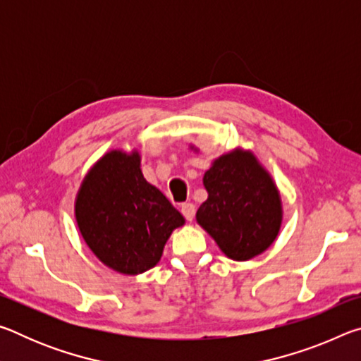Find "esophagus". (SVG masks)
Segmentation results:
<instances>
[{
  "label": "esophagus",
  "mask_w": 361,
  "mask_h": 361,
  "mask_svg": "<svg viewBox=\"0 0 361 361\" xmlns=\"http://www.w3.org/2000/svg\"><path fill=\"white\" fill-rule=\"evenodd\" d=\"M181 213L188 221H192V218L195 215V207L192 204H183L181 205Z\"/></svg>",
  "instance_id": "obj_1"
}]
</instances>
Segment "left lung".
Here are the masks:
<instances>
[{
    "mask_svg": "<svg viewBox=\"0 0 361 361\" xmlns=\"http://www.w3.org/2000/svg\"><path fill=\"white\" fill-rule=\"evenodd\" d=\"M204 186L209 197L195 219L228 258L247 261L272 245L282 226V199L252 151L237 148L215 159Z\"/></svg>",
    "mask_w": 361,
    "mask_h": 361,
    "instance_id": "1",
    "label": "left lung"
}]
</instances>
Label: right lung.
<instances>
[{"instance_id": "add662e5", "label": "right lung", "mask_w": 361, "mask_h": 361, "mask_svg": "<svg viewBox=\"0 0 361 361\" xmlns=\"http://www.w3.org/2000/svg\"><path fill=\"white\" fill-rule=\"evenodd\" d=\"M75 216L84 242L103 264L126 276L154 267L185 218L145 180L137 149H113L94 164L79 188Z\"/></svg>"}]
</instances>
